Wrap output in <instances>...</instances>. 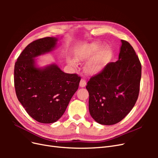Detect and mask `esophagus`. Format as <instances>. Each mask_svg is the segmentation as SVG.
Returning <instances> with one entry per match:
<instances>
[{
    "mask_svg": "<svg viewBox=\"0 0 158 158\" xmlns=\"http://www.w3.org/2000/svg\"><path fill=\"white\" fill-rule=\"evenodd\" d=\"M85 85H86V81H85V79H81L80 82V87H85Z\"/></svg>",
    "mask_w": 158,
    "mask_h": 158,
    "instance_id": "esophagus-1",
    "label": "esophagus"
}]
</instances>
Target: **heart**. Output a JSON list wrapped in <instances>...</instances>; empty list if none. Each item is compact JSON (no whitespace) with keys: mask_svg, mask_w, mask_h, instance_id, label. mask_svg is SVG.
<instances>
[{"mask_svg":"<svg viewBox=\"0 0 158 158\" xmlns=\"http://www.w3.org/2000/svg\"><path fill=\"white\" fill-rule=\"evenodd\" d=\"M102 45L99 43H92L83 45L76 50V57L78 60H84L94 56L101 49ZM110 50L106 47L100 51L98 53L90 59L85 66V69L91 74H95L102 70L106 66L109 60ZM69 63L71 66H76L73 60H69Z\"/></svg>","mask_w":158,"mask_h":158,"instance_id":"heart-1","label":"heart"}]
</instances>
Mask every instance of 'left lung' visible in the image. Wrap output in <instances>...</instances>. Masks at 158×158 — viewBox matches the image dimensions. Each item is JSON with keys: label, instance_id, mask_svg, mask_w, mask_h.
Returning <instances> with one entry per match:
<instances>
[{"label": "left lung", "instance_id": "obj_1", "mask_svg": "<svg viewBox=\"0 0 158 158\" xmlns=\"http://www.w3.org/2000/svg\"><path fill=\"white\" fill-rule=\"evenodd\" d=\"M142 66L133 47L121 40L118 60L111 62L87 83L89 111L97 123L114 125L135 106L140 91Z\"/></svg>", "mask_w": 158, "mask_h": 158}]
</instances>
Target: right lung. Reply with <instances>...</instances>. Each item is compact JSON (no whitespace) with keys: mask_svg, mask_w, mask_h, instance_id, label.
Instances as JSON below:
<instances>
[{"mask_svg":"<svg viewBox=\"0 0 158 158\" xmlns=\"http://www.w3.org/2000/svg\"><path fill=\"white\" fill-rule=\"evenodd\" d=\"M57 39L47 37L30 43L14 66V87L18 101L30 117L41 123H55L62 117L77 91L80 76L68 74L52 64L37 68L34 58L51 51Z\"/></svg>","mask_w":158,"mask_h":158,"instance_id":"right-lung-1","label":"right lung"}]
</instances>
